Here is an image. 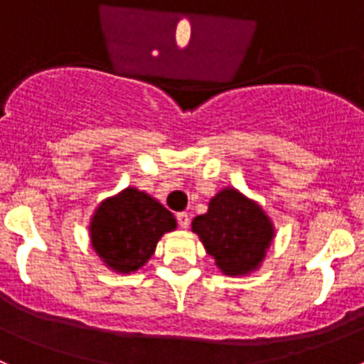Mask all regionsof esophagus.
I'll return each mask as SVG.
<instances>
[{
	"instance_id": "34e87169",
	"label": "esophagus",
	"mask_w": 364,
	"mask_h": 364,
	"mask_svg": "<svg viewBox=\"0 0 364 364\" xmlns=\"http://www.w3.org/2000/svg\"><path fill=\"white\" fill-rule=\"evenodd\" d=\"M176 220H178L180 228H188L189 226V215L186 213V211H182V213H176Z\"/></svg>"
}]
</instances>
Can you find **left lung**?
Returning a JSON list of instances; mask_svg holds the SVG:
<instances>
[{
  "mask_svg": "<svg viewBox=\"0 0 364 364\" xmlns=\"http://www.w3.org/2000/svg\"><path fill=\"white\" fill-rule=\"evenodd\" d=\"M191 230L224 275H247L264 260L275 228L264 210L239 189L218 191L208 213L193 218Z\"/></svg>",
  "mask_w": 364,
  "mask_h": 364,
  "instance_id": "1",
  "label": "left lung"
}]
</instances>
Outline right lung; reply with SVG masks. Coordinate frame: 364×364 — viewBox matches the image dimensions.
<instances>
[{"label": "right lung", "instance_id": "add662e5", "mask_svg": "<svg viewBox=\"0 0 364 364\" xmlns=\"http://www.w3.org/2000/svg\"><path fill=\"white\" fill-rule=\"evenodd\" d=\"M175 228L171 211L136 188L124 189L102 202L89 224L96 255L117 273L142 268L162 235Z\"/></svg>", "mask_w": 364, "mask_h": 364}]
</instances>
